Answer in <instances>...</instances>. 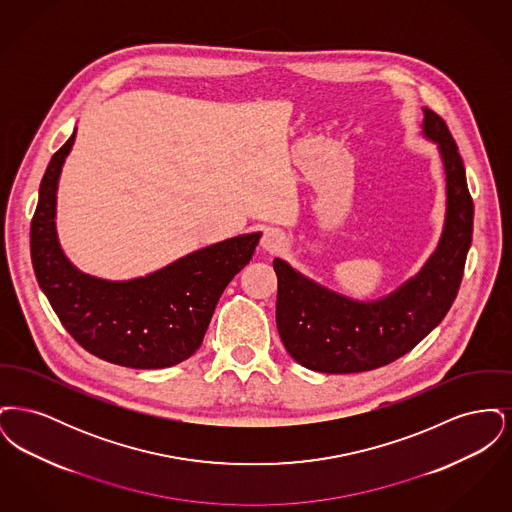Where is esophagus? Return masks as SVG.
Masks as SVG:
<instances>
[{"label": "esophagus", "instance_id": "obj_1", "mask_svg": "<svg viewBox=\"0 0 512 512\" xmlns=\"http://www.w3.org/2000/svg\"><path fill=\"white\" fill-rule=\"evenodd\" d=\"M286 247L284 238L276 232V230H265L263 238H261V249L267 251V253H278Z\"/></svg>", "mask_w": 512, "mask_h": 512}]
</instances>
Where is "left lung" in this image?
<instances>
[{
  "mask_svg": "<svg viewBox=\"0 0 512 512\" xmlns=\"http://www.w3.org/2000/svg\"><path fill=\"white\" fill-rule=\"evenodd\" d=\"M420 134L438 147L445 172V217L438 245L420 270L378 299L334 292L274 259L278 276L276 326L286 351L324 374L366 372L409 353L453 305L472 242L474 203L459 147L445 122L422 107Z\"/></svg>",
  "mask_w": 512,
  "mask_h": 512,
  "instance_id": "left-lung-1",
  "label": "left lung"
}]
</instances>
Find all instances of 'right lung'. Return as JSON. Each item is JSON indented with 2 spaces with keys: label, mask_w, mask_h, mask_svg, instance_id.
Instances as JSON below:
<instances>
[{
  "label": "right lung",
  "mask_w": 512,
  "mask_h": 512,
  "mask_svg": "<svg viewBox=\"0 0 512 512\" xmlns=\"http://www.w3.org/2000/svg\"><path fill=\"white\" fill-rule=\"evenodd\" d=\"M76 128L49 161L30 226L36 280L67 332L113 365L167 368L199 349L220 295L251 261L261 232L240 234L130 280L88 274L65 255L57 236V188Z\"/></svg>",
  "instance_id": "right-lung-1"
}]
</instances>
